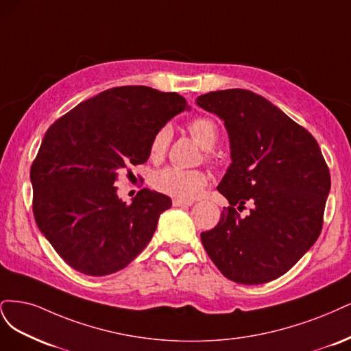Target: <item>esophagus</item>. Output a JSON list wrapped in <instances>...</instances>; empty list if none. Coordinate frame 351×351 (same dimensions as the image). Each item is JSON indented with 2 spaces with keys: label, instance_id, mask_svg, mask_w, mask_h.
I'll use <instances>...</instances> for the list:
<instances>
[{
  "label": "esophagus",
  "instance_id": "1",
  "mask_svg": "<svg viewBox=\"0 0 351 351\" xmlns=\"http://www.w3.org/2000/svg\"><path fill=\"white\" fill-rule=\"evenodd\" d=\"M172 204H173V207H189V206H192V201H184V199L175 198L172 201Z\"/></svg>",
  "mask_w": 351,
  "mask_h": 351
}]
</instances>
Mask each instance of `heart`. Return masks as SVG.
Masks as SVG:
<instances>
[{
  "label": "heart",
  "instance_id": "heart-1",
  "mask_svg": "<svg viewBox=\"0 0 351 351\" xmlns=\"http://www.w3.org/2000/svg\"><path fill=\"white\" fill-rule=\"evenodd\" d=\"M188 131L192 138L206 150H211L219 138L217 123L206 117L192 119L188 123ZM171 138L172 131L169 125L156 131L149 147V154L153 162H159L166 156ZM207 159H211L210 154H207ZM207 175L197 169L186 171L179 167H165L153 176V186L162 194L189 201L201 194V191L207 185Z\"/></svg>",
  "mask_w": 351,
  "mask_h": 351
}]
</instances>
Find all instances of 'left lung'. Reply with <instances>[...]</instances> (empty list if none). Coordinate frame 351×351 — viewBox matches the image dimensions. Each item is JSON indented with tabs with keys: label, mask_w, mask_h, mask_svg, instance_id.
Wrapping results in <instances>:
<instances>
[{
	"label": "left lung",
	"mask_w": 351,
	"mask_h": 351,
	"mask_svg": "<svg viewBox=\"0 0 351 351\" xmlns=\"http://www.w3.org/2000/svg\"><path fill=\"white\" fill-rule=\"evenodd\" d=\"M197 104L224 121L232 156L217 186L230 207L201 242L226 278L251 286L273 281L321 234L331 176L319 145L251 90H217ZM246 205L250 214L242 218Z\"/></svg>",
	"instance_id": "8db88e82"
}]
</instances>
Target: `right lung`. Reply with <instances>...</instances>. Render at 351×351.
I'll list each match as a JSON object with an SVG mask.
<instances>
[{
  "label": "right lung",
  "mask_w": 351,
  "mask_h": 351,
  "mask_svg": "<svg viewBox=\"0 0 351 351\" xmlns=\"http://www.w3.org/2000/svg\"><path fill=\"white\" fill-rule=\"evenodd\" d=\"M186 108L175 92L122 86L82 101L48 128L30 167L33 216L71 268L109 276L149 245L172 199L143 188L127 204L114 185L130 166L147 162L156 131Z\"/></svg>",
  "instance_id": "obj_1"
}]
</instances>
